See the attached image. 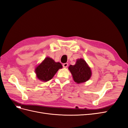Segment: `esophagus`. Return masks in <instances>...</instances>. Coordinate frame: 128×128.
<instances>
[{
    "label": "esophagus",
    "mask_w": 128,
    "mask_h": 128,
    "mask_svg": "<svg viewBox=\"0 0 128 128\" xmlns=\"http://www.w3.org/2000/svg\"><path fill=\"white\" fill-rule=\"evenodd\" d=\"M62 66H63V67L64 68H67L68 66V63H64L62 64Z\"/></svg>",
    "instance_id": "obj_1"
}]
</instances>
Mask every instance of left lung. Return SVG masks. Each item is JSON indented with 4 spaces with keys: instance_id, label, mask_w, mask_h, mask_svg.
I'll list each match as a JSON object with an SVG mask.
<instances>
[{
    "instance_id": "8db88e82",
    "label": "left lung",
    "mask_w": 128,
    "mask_h": 128,
    "mask_svg": "<svg viewBox=\"0 0 128 128\" xmlns=\"http://www.w3.org/2000/svg\"><path fill=\"white\" fill-rule=\"evenodd\" d=\"M69 69L72 75L74 80L78 84L88 80L92 74L90 68L83 59L77 60L76 64L70 65Z\"/></svg>"
}]
</instances>
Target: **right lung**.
Instances as JSON below:
<instances>
[{
  "mask_svg": "<svg viewBox=\"0 0 128 128\" xmlns=\"http://www.w3.org/2000/svg\"><path fill=\"white\" fill-rule=\"evenodd\" d=\"M62 66L60 62H56L52 59L46 58L35 69L37 78L44 82L51 80L56 73Z\"/></svg>",
  "mask_w": 128,
  "mask_h": 128,
  "instance_id": "add662e5",
  "label": "right lung"
}]
</instances>
